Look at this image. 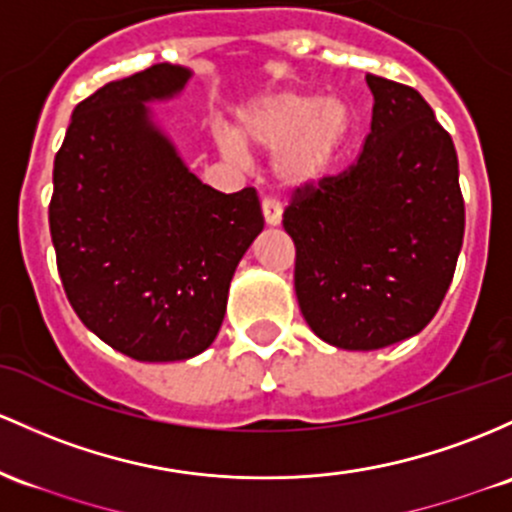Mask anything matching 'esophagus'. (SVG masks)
Masks as SVG:
<instances>
[{"label":"esophagus","instance_id":"esophagus-1","mask_svg":"<svg viewBox=\"0 0 512 512\" xmlns=\"http://www.w3.org/2000/svg\"><path fill=\"white\" fill-rule=\"evenodd\" d=\"M262 213H265L267 226H279V221H282V204L272 199V196H267V199H262Z\"/></svg>","mask_w":512,"mask_h":512}]
</instances>
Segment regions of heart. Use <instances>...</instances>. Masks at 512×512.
Segmentation results:
<instances>
[{"label":"heart","instance_id":"heart-1","mask_svg":"<svg viewBox=\"0 0 512 512\" xmlns=\"http://www.w3.org/2000/svg\"><path fill=\"white\" fill-rule=\"evenodd\" d=\"M350 109L340 99L277 92L252 104L240 119V140L223 133L226 155L243 160L245 145L277 155L279 177L291 184L311 182L330 167L350 131Z\"/></svg>","mask_w":512,"mask_h":512}]
</instances>
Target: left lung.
Returning a JSON list of instances; mask_svg holds the SVG:
<instances>
[{"label": "left lung", "mask_w": 512, "mask_h": 512, "mask_svg": "<svg viewBox=\"0 0 512 512\" xmlns=\"http://www.w3.org/2000/svg\"><path fill=\"white\" fill-rule=\"evenodd\" d=\"M372 131L357 162L294 189L284 230L294 289L320 340L379 350L420 333L445 299L464 240L452 138L401 82L367 75Z\"/></svg>", "instance_id": "obj_1"}]
</instances>
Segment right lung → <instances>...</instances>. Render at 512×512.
I'll list each match as a JSON object with an SVG mask.
<instances>
[{"instance_id": "add662e5", "label": "right lung", "mask_w": 512, "mask_h": 512, "mask_svg": "<svg viewBox=\"0 0 512 512\" xmlns=\"http://www.w3.org/2000/svg\"><path fill=\"white\" fill-rule=\"evenodd\" d=\"M179 65L109 82L72 111L48 206L60 282L80 320L138 362L216 340L228 286L265 228L252 187L223 194L179 160L145 101L182 92Z\"/></svg>"}]
</instances>
